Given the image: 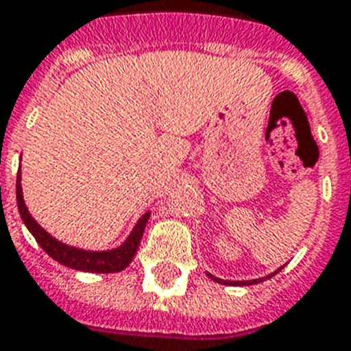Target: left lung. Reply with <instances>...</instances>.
<instances>
[{
    "label": "left lung",
    "mask_w": 351,
    "mask_h": 351,
    "mask_svg": "<svg viewBox=\"0 0 351 351\" xmlns=\"http://www.w3.org/2000/svg\"><path fill=\"white\" fill-rule=\"evenodd\" d=\"M280 269H282V267H280ZM280 269H277V271H280ZM277 271H275V273H277ZM275 273H271V275H267V277L253 278V280H222V278L213 277L211 273H208V277H209V278H213L215 282H219V284H230V286H251V284H258V282H262V280H266V278L273 277Z\"/></svg>",
    "instance_id": "8db88e82"
}]
</instances>
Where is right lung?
<instances>
[{"mask_svg": "<svg viewBox=\"0 0 351 351\" xmlns=\"http://www.w3.org/2000/svg\"><path fill=\"white\" fill-rule=\"evenodd\" d=\"M16 200H18V209L19 217L23 220V224L27 226V230L32 233L36 242L43 247L47 255L52 256L54 261L63 264V266L73 267L78 271H89V273H117L125 269L131 264L132 256L136 253L140 240H142L143 230L147 226V220L151 213H143L136 226L132 228L131 234L123 240V244H120L114 250L107 251H89V250H80L74 245L63 244L60 240H56L51 233H47L41 228L32 215L29 213V209L25 206L23 200V191H21V173L18 171V180H16Z\"/></svg>", "mask_w": 351, "mask_h": 351, "instance_id": "1", "label": "right lung"}]
</instances>
